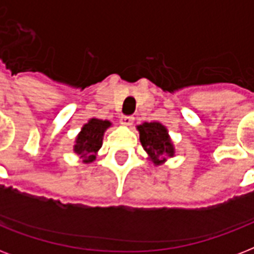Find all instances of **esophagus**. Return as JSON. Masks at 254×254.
Instances as JSON below:
<instances>
[{
	"label": "esophagus",
	"instance_id": "1",
	"mask_svg": "<svg viewBox=\"0 0 254 254\" xmlns=\"http://www.w3.org/2000/svg\"><path fill=\"white\" fill-rule=\"evenodd\" d=\"M120 123H121V125H124V127H130V125H133V123H134V117H131V116H123L121 120H120Z\"/></svg>",
	"mask_w": 254,
	"mask_h": 254
}]
</instances>
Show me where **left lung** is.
<instances>
[{
  "mask_svg": "<svg viewBox=\"0 0 254 254\" xmlns=\"http://www.w3.org/2000/svg\"><path fill=\"white\" fill-rule=\"evenodd\" d=\"M139 131V141L143 150L155 165H162L169 157H174L173 141L170 138L166 127L161 123H143L137 127Z\"/></svg>",
  "mask_w": 254,
  "mask_h": 254,
  "instance_id": "8db88e82",
  "label": "left lung"
}]
</instances>
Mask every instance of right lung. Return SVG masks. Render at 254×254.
Wrapping results in <instances>:
<instances>
[{"mask_svg": "<svg viewBox=\"0 0 254 254\" xmlns=\"http://www.w3.org/2000/svg\"><path fill=\"white\" fill-rule=\"evenodd\" d=\"M111 125V121L108 120L91 119L81 127L73 145V151L80 155L83 162L89 163L95 161L96 154L103 145L104 133Z\"/></svg>", "mask_w": 254, "mask_h": 254, "instance_id": "right-lung-1", "label": "right lung"}]
</instances>
